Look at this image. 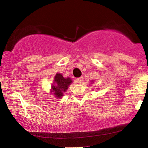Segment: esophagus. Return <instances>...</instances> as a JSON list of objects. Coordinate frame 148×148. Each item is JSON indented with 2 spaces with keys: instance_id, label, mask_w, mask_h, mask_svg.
<instances>
[{
  "instance_id": "1",
  "label": "esophagus",
  "mask_w": 148,
  "mask_h": 148,
  "mask_svg": "<svg viewBox=\"0 0 148 148\" xmlns=\"http://www.w3.org/2000/svg\"><path fill=\"white\" fill-rule=\"evenodd\" d=\"M75 81H76V83H78V84H80L83 82V78L82 77H81V78H76V80H75Z\"/></svg>"
}]
</instances>
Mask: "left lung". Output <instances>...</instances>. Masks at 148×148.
Segmentation results:
<instances>
[{"instance_id": "1", "label": "left lung", "mask_w": 148, "mask_h": 148, "mask_svg": "<svg viewBox=\"0 0 148 148\" xmlns=\"http://www.w3.org/2000/svg\"><path fill=\"white\" fill-rule=\"evenodd\" d=\"M92 82H94V81H92Z\"/></svg>"}]
</instances>
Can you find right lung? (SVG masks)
I'll use <instances>...</instances> for the list:
<instances>
[{
    "mask_svg": "<svg viewBox=\"0 0 148 148\" xmlns=\"http://www.w3.org/2000/svg\"><path fill=\"white\" fill-rule=\"evenodd\" d=\"M72 82V81L70 78H65L61 74H56L54 77L51 92L54 94L56 98H61L64 96V92L66 91Z\"/></svg>",
    "mask_w": 148,
    "mask_h": 148,
    "instance_id": "obj_1",
    "label": "right lung"
}]
</instances>
